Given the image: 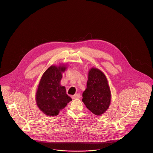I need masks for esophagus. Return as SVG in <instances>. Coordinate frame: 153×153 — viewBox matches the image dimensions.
Masks as SVG:
<instances>
[{"instance_id":"esophagus-1","label":"esophagus","mask_w":153,"mask_h":153,"mask_svg":"<svg viewBox=\"0 0 153 153\" xmlns=\"http://www.w3.org/2000/svg\"><path fill=\"white\" fill-rule=\"evenodd\" d=\"M80 95L79 94H76V95H73L72 96V98L73 99H79L80 98Z\"/></svg>"}]
</instances>
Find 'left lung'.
<instances>
[{
	"mask_svg": "<svg viewBox=\"0 0 153 153\" xmlns=\"http://www.w3.org/2000/svg\"><path fill=\"white\" fill-rule=\"evenodd\" d=\"M82 101L88 109L97 116L109 108L111 94L105 74L97 68L89 70L87 88L82 94Z\"/></svg>",
	"mask_w": 153,
	"mask_h": 153,
	"instance_id": "8db88e82",
	"label": "left lung"
}]
</instances>
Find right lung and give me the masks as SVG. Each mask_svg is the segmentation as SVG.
I'll list each match as a JSON object with an SVG mask.
<instances>
[{"instance_id":"right-lung-1","label":"right lung","mask_w":153,"mask_h":153,"mask_svg":"<svg viewBox=\"0 0 153 153\" xmlns=\"http://www.w3.org/2000/svg\"><path fill=\"white\" fill-rule=\"evenodd\" d=\"M67 65H51L42 74L36 94V101L39 109L48 116H57L68 102L72 101L66 94L65 87L60 84L62 74Z\"/></svg>"}]
</instances>
